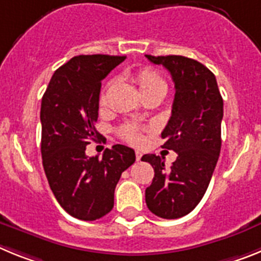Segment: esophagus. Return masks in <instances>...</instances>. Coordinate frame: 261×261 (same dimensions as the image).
<instances>
[{"mask_svg": "<svg viewBox=\"0 0 261 261\" xmlns=\"http://www.w3.org/2000/svg\"><path fill=\"white\" fill-rule=\"evenodd\" d=\"M141 156H142L141 151H136V159H137V161H140V159H141Z\"/></svg>", "mask_w": 261, "mask_h": 261, "instance_id": "34e87169", "label": "esophagus"}]
</instances>
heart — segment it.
<instances>
[{"instance_id":"obj_1","label":"heart","mask_w":261,"mask_h":261,"mask_svg":"<svg viewBox=\"0 0 261 261\" xmlns=\"http://www.w3.org/2000/svg\"><path fill=\"white\" fill-rule=\"evenodd\" d=\"M135 81L141 93L150 91V90H163V91H166V89H167L166 81L163 80L162 75L159 74L156 70H154L153 68H149V66H145V68L137 70V73L135 74ZM106 94H107V91L105 90L102 95H100V105L106 103ZM120 136L125 141L130 142L133 145H138L144 141L140 128L133 125V124H126V125L121 126Z\"/></svg>"}]
</instances>
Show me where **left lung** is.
<instances>
[{"mask_svg": "<svg viewBox=\"0 0 261 261\" xmlns=\"http://www.w3.org/2000/svg\"><path fill=\"white\" fill-rule=\"evenodd\" d=\"M146 57L155 65L165 66L175 84L162 147L174 150L177 156L168 170L159 155L142 156L141 161L154 168L145 200L151 213L175 220L191 213L208 190L221 151L223 100L216 77L201 62L174 55Z\"/></svg>", "mask_w": 261, "mask_h": 261, "instance_id": "left-lung-1", "label": "left lung"}]
</instances>
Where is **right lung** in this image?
Segmentation results:
<instances>
[{"mask_svg":"<svg viewBox=\"0 0 261 261\" xmlns=\"http://www.w3.org/2000/svg\"><path fill=\"white\" fill-rule=\"evenodd\" d=\"M125 56L80 55L60 66L41 99V158L53 195L62 209L82 221H95L114 208L120 176L136 161L133 149L114 145L102 158L87 156L90 142L102 135L98 120L102 80Z\"/></svg>","mask_w":261,"mask_h":261,"instance_id":"1","label":"right lung"}]
</instances>
